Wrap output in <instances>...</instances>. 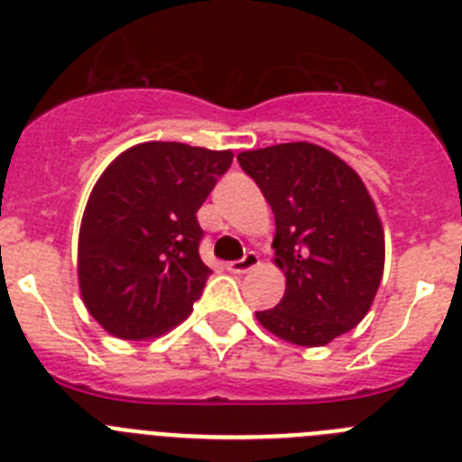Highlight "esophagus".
Returning <instances> with one entry per match:
<instances>
[{
  "instance_id": "1",
  "label": "esophagus",
  "mask_w": 462,
  "mask_h": 462,
  "mask_svg": "<svg viewBox=\"0 0 462 462\" xmlns=\"http://www.w3.org/2000/svg\"><path fill=\"white\" fill-rule=\"evenodd\" d=\"M256 263H259V254H256V252H247V254L243 256V259H238V261H231V263H228V271L231 273H247V271H252V268L256 266Z\"/></svg>"
}]
</instances>
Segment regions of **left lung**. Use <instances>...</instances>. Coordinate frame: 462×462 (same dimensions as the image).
Segmentation results:
<instances>
[{
    "label": "left lung",
    "mask_w": 462,
    "mask_h": 462,
    "mask_svg": "<svg viewBox=\"0 0 462 462\" xmlns=\"http://www.w3.org/2000/svg\"><path fill=\"white\" fill-rule=\"evenodd\" d=\"M275 215L287 291L256 319L298 346H321L368 314L383 273V228L356 171L312 143L238 154Z\"/></svg>",
    "instance_id": "1"
}]
</instances>
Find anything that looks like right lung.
Listing matches in <instances>:
<instances>
[{
  "mask_svg": "<svg viewBox=\"0 0 462 462\" xmlns=\"http://www.w3.org/2000/svg\"><path fill=\"white\" fill-rule=\"evenodd\" d=\"M228 150L141 143L104 171L85 208L79 282L110 336L148 340L191 314L210 268L196 210L228 171Z\"/></svg>",
  "mask_w": 462,
  "mask_h": 462,
  "instance_id": "obj_1",
  "label": "right lung"
}]
</instances>
